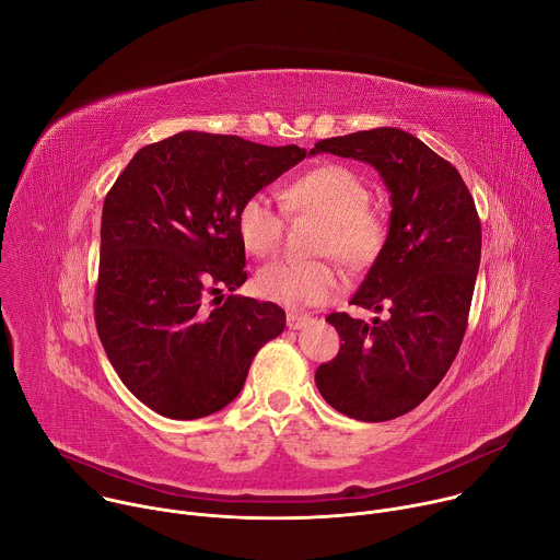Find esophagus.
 I'll return each mask as SVG.
<instances>
[{
  "label": "esophagus",
  "instance_id": "obj_1",
  "mask_svg": "<svg viewBox=\"0 0 560 560\" xmlns=\"http://www.w3.org/2000/svg\"><path fill=\"white\" fill-rule=\"evenodd\" d=\"M310 322H312V318H310L307 314H296V312H288V316H285V324H288V328H290V330H299V328L307 326Z\"/></svg>",
  "mask_w": 560,
  "mask_h": 560
}]
</instances>
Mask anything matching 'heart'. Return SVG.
Listing matches in <instances>:
<instances>
[{"label": "heart", "mask_w": 560, "mask_h": 560, "mask_svg": "<svg viewBox=\"0 0 560 560\" xmlns=\"http://www.w3.org/2000/svg\"><path fill=\"white\" fill-rule=\"evenodd\" d=\"M290 214L322 219L312 253L337 257L350 270H365L385 248L387 221L381 210L368 206L365 182L343 164H322L305 171L279 190ZM236 232L255 257L279 250L283 217L266 195L248 197L236 210ZM341 272L328 259L275 261L257 275L261 296L288 307L318 305L341 290Z\"/></svg>", "instance_id": "b5f03b06"}]
</instances>
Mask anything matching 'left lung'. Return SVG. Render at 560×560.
Returning <instances> with one entry per match:
<instances>
[{
	"label": "left lung",
	"mask_w": 560,
	"mask_h": 560,
	"mask_svg": "<svg viewBox=\"0 0 560 560\" xmlns=\"http://www.w3.org/2000/svg\"><path fill=\"white\" fill-rule=\"evenodd\" d=\"M352 156L389 190L387 242L352 305L385 312L372 324L332 312L339 354L314 381L341 415L381 423L423 404L447 374L467 328L481 221L458 171L415 135L374 128L322 139L310 150Z\"/></svg>",
	"instance_id": "obj_1"
}]
</instances>
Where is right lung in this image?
<instances>
[{
	"label": "right lung",
	"instance_id": "right-lung-1",
	"mask_svg": "<svg viewBox=\"0 0 560 560\" xmlns=\"http://www.w3.org/2000/svg\"><path fill=\"white\" fill-rule=\"evenodd\" d=\"M305 154L186 130L143 145L108 190L95 326L124 385L156 415L219 412L283 332L285 312L272 301L208 299L248 279L238 206Z\"/></svg>",
	"mask_w": 560,
	"mask_h": 560
}]
</instances>
